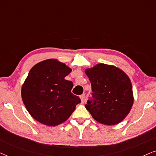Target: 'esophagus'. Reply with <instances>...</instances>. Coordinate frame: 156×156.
<instances>
[{
  "label": "esophagus",
  "mask_w": 156,
  "mask_h": 156,
  "mask_svg": "<svg viewBox=\"0 0 156 156\" xmlns=\"http://www.w3.org/2000/svg\"><path fill=\"white\" fill-rule=\"evenodd\" d=\"M80 99H81V101H82V104L84 103L85 101V95L84 94H82L80 96Z\"/></svg>",
  "instance_id": "esophagus-1"
}]
</instances>
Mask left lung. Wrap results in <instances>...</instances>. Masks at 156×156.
<instances>
[{"mask_svg": "<svg viewBox=\"0 0 156 156\" xmlns=\"http://www.w3.org/2000/svg\"><path fill=\"white\" fill-rule=\"evenodd\" d=\"M91 82L94 100L85 107L97 122L112 126L129 114L134 97L129 76L114 65L99 63L85 69Z\"/></svg>", "mask_w": 156, "mask_h": 156, "instance_id": "obj_1", "label": "left lung"}]
</instances>
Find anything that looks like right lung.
<instances>
[{
    "mask_svg": "<svg viewBox=\"0 0 156 156\" xmlns=\"http://www.w3.org/2000/svg\"><path fill=\"white\" fill-rule=\"evenodd\" d=\"M71 72L57 59L40 62L30 70L21 97L27 112L38 122L56 126L67 121L81 102L71 92L73 83L65 79Z\"/></svg>",
    "mask_w": 156,
    "mask_h": 156,
    "instance_id": "obj_1",
    "label": "right lung"
}]
</instances>
